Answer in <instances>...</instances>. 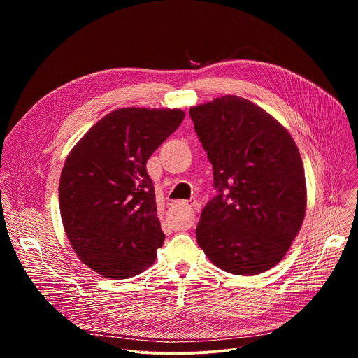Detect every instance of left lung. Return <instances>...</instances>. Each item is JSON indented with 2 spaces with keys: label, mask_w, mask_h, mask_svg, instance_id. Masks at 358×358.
I'll return each mask as SVG.
<instances>
[{
  "label": "left lung",
  "mask_w": 358,
  "mask_h": 358,
  "mask_svg": "<svg viewBox=\"0 0 358 358\" xmlns=\"http://www.w3.org/2000/svg\"><path fill=\"white\" fill-rule=\"evenodd\" d=\"M218 194L201 213L198 245L220 269L252 276L289 250L306 211L304 169L289 131L234 94L189 109Z\"/></svg>",
  "instance_id": "1"
}]
</instances>
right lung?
I'll use <instances>...</instances> for the list:
<instances>
[{"instance_id":"1","label":"right lung","mask_w":358,"mask_h":358,"mask_svg":"<svg viewBox=\"0 0 358 358\" xmlns=\"http://www.w3.org/2000/svg\"><path fill=\"white\" fill-rule=\"evenodd\" d=\"M178 109H117L72 148L59 181L66 236L103 278L127 279L155 262L166 235L147 160L184 119Z\"/></svg>"}]
</instances>
